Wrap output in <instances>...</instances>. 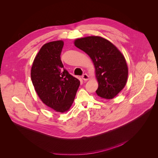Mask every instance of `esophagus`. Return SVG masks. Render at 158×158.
<instances>
[{
  "instance_id": "1",
  "label": "esophagus",
  "mask_w": 158,
  "mask_h": 158,
  "mask_svg": "<svg viewBox=\"0 0 158 158\" xmlns=\"http://www.w3.org/2000/svg\"><path fill=\"white\" fill-rule=\"evenodd\" d=\"M82 78L84 81H87L89 79V76L87 74V73H84V74L82 76Z\"/></svg>"
}]
</instances>
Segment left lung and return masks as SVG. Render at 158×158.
<instances>
[{
  "label": "left lung",
  "instance_id": "left-lung-1",
  "mask_svg": "<svg viewBox=\"0 0 158 158\" xmlns=\"http://www.w3.org/2000/svg\"><path fill=\"white\" fill-rule=\"evenodd\" d=\"M74 44L88 54L93 62L98 82L97 94L106 99L115 97L128 79V69L123 55L110 41L98 36L77 39Z\"/></svg>",
  "mask_w": 158,
  "mask_h": 158
}]
</instances>
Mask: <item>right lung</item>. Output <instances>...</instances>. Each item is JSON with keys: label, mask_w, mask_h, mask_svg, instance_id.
<instances>
[{"label": "right lung", "mask_w": 158, "mask_h": 158, "mask_svg": "<svg viewBox=\"0 0 158 158\" xmlns=\"http://www.w3.org/2000/svg\"><path fill=\"white\" fill-rule=\"evenodd\" d=\"M64 41L49 42L42 46L31 69V79L39 97L56 112L69 110L80 81L64 69L60 55Z\"/></svg>", "instance_id": "1"}]
</instances>
